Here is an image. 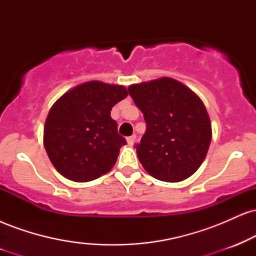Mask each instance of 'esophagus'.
I'll return each instance as SVG.
<instances>
[{"label": "esophagus", "instance_id": "obj_1", "mask_svg": "<svg viewBox=\"0 0 256 256\" xmlns=\"http://www.w3.org/2000/svg\"><path fill=\"white\" fill-rule=\"evenodd\" d=\"M136 134H132V136L128 137V146H134V143L136 142Z\"/></svg>", "mask_w": 256, "mask_h": 256}]
</instances>
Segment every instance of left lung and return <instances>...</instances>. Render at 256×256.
Wrapping results in <instances>:
<instances>
[{"label":"left lung","instance_id":"left-lung-1","mask_svg":"<svg viewBox=\"0 0 256 256\" xmlns=\"http://www.w3.org/2000/svg\"><path fill=\"white\" fill-rule=\"evenodd\" d=\"M128 90L146 124L134 146L146 171L170 183L194 174L212 140L210 116L198 96L171 78L130 85Z\"/></svg>","mask_w":256,"mask_h":256}]
</instances>
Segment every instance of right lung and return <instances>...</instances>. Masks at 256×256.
Segmentation results:
<instances>
[{
	"mask_svg": "<svg viewBox=\"0 0 256 256\" xmlns=\"http://www.w3.org/2000/svg\"><path fill=\"white\" fill-rule=\"evenodd\" d=\"M128 96L120 85L88 82L55 102L44 125V148L64 177L90 182L110 171L126 140L110 118L114 104Z\"/></svg>",
	"mask_w": 256,
	"mask_h": 256,
	"instance_id": "1",
	"label": "right lung"
}]
</instances>
